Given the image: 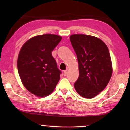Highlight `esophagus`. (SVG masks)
<instances>
[{
	"label": "esophagus",
	"mask_w": 130,
	"mask_h": 130,
	"mask_svg": "<svg viewBox=\"0 0 130 130\" xmlns=\"http://www.w3.org/2000/svg\"><path fill=\"white\" fill-rule=\"evenodd\" d=\"M63 76H67V70H65V71L64 72H63Z\"/></svg>",
	"instance_id": "obj_1"
}]
</instances>
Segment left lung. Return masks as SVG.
I'll use <instances>...</instances> for the list:
<instances>
[{
	"instance_id": "obj_1",
	"label": "left lung",
	"mask_w": 130,
	"mask_h": 130,
	"mask_svg": "<svg viewBox=\"0 0 130 130\" xmlns=\"http://www.w3.org/2000/svg\"><path fill=\"white\" fill-rule=\"evenodd\" d=\"M70 40L78 62L79 77L74 88L83 98H94L106 87L112 74L109 50L94 36L73 34Z\"/></svg>"
}]
</instances>
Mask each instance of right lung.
<instances>
[{
	"mask_svg": "<svg viewBox=\"0 0 130 130\" xmlns=\"http://www.w3.org/2000/svg\"><path fill=\"white\" fill-rule=\"evenodd\" d=\"M62 37L46 34L32 37L22 46L18 57V71L25 87L38 97L52 93L60 79L52 52Z\"/></svg>",
	"mask_w": 130,
	"mask_h": 130,
	"instance_id": "obj_1",
	"label": "right lung"
}]
</instances>
